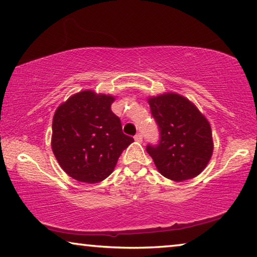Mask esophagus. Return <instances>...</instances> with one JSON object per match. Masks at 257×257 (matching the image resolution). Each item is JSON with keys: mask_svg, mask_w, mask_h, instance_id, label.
Instances as JSON below:
<instances>
[{"mask_svg": "<svg viewBox=\"0 0 257 257\" xmlns=\"http://www.w3.org/2000/svg\"><path fill=\"white\" fill-rule=\"evenodd\" d=\"M134 138H135V141L138 142V143H142V141H143V136H142L141 134H137V135Z\"/></svg>", "mask_w": 257, "mask_h": 257, "instance_id": "obj_1", "label": "esophagus"}]
</instances>
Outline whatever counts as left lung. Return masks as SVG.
I'll return each instance as SVG.
<instances>
[{
    "label": "left lung",
    "instance_id": "1",
    "mask_svg": "<svg viewBox=\"0 0 257 257\" xmlns=\"http://www.w3.org/2000/svg\"><path fill=\"white\" fill-rule=\"evenodd\" d=\"M160 142L146 151L162 176L175 182L197 177L213 156L211 128L206 116L186 97L165 92L149 97Z\"/></svg>",
    "mask_w": 257,
    "mask_h": 257
}]
</instances>
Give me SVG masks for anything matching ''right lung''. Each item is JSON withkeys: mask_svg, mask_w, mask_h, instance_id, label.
Masks as SVG:
<instances>
[{"mask_svg": "<svg viewBox=\"0 0 257 257\" xmlns=\"http://www.w3.org/2000/svg\"><path fill=\"white\" fill-rule=\"evenodd\" d=\"M115 97L92 90L72 95L57 107L51 148L59 166L74 180L98 183L108 177L134 138L122 133L112 112Z\"/></svg>", "mask_w": 257, "mask_h": 257, "instance_id": "obj_1", "label": "right lung"}]
</instances>
